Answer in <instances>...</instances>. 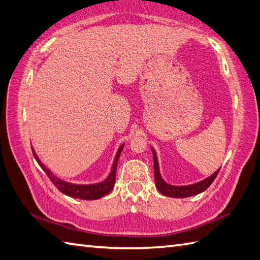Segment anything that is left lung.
I'll use <instances>...</instances> for the list:
<instances>
[{"instance_id":"1","label":"left lung","mask_w":260,"mask_h":260,"mask_svg":"<svg viewBox=\"0 0 260 260\" xmlns=\"http://www.w3.org/2000/svg\"><path fill=\"white\" fill-rule=\"evenodd\" d=\"M153 150V156H154V175H155V184L159 192H161L164 196L168 197H174V198H185V197H190L194 195H198L203 192L204 190H206L208 187L212 185L214 182V179L216 178L217 175H218L219 170L215 172L212 176L207 177L206 179L202 180V182L192 184V185H187V186H173L164 182V179L161 178L160 173H159V168H158V160H157V156H156V153L154 148Z\"/></svg>"}]
</instances>
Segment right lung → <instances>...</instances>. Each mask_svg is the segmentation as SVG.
<instances>
[{"instance_id":"right-lung-1","label":"right lung","mask_w":260,"mask_h":260,"mask_svg":"<svg viewBox=\"0 0 260 260\" xmlns=\"http://www.w3.org/2000/svg\"><path fill=\"white\" fill-rule=\"evenodd\" d=\"M124 147V144L120 146L117 150L116 156H115V159H114L113 162V167H112V172L110 174V176H108L104 182L99 183V184H93V185H76V184H70V183H66L64 180L59 179L57 177L54 176V175L47 170V168L43 165V162H42L38 155L35 154L34 149H32L34 157L36 159V161L39 162V165L43 168V171L46 173L47 177L50 178L51 182L54 184V186L56 187V188L63 192V194L68 195L70 197H74V198H80V199H86V201H93V199H99L103 196L107 195L108 192H110L113 187L114 184H115V178H116V168H117V161L119 158V155L122 153Z\"/></svg>"}]
</instances>
